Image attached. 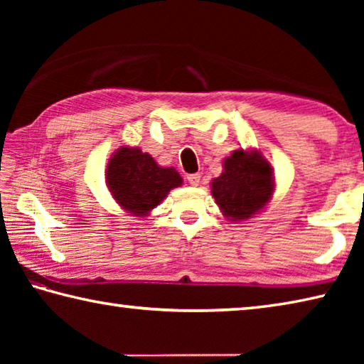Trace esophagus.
Returning <instances> with one entry per match:
<instances>
[{
  "mask_svg": "<svg viewBox=\"0 0 364 364\" xmlns=\"http://www.w3.org/2000/svg\"><path fill=\"white\" fill-rule=\"evenodd\" d=\"M188 183L193 184V186H199L200 175H199V173H191V175H188Z\"/></svg>",
  "mask_w": 364,
  "mask_h": 364,
  "instance_id": "esophagus-1",
  "label": "esophagus"
}]
</instances>
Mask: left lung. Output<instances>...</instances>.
<instances>
[{"label": "left lung", "instance_id": "obj_1", "mask_svg": "<svg viewBox=\"0 0 364 364\" xmlns=\"http://www.w3.org/2000/svg\"><path fill=\"white\" fill-rule=\"evenodd\" d=\"M210 186L225 217L242 221L267 207L274 191L273 168L258 151L236 149L223 160V173Z\"/></svg>", "mask_w": 364, "mask_h": 364}]
</instances>
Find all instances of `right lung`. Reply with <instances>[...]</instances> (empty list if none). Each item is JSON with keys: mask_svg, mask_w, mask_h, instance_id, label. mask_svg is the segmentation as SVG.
I'll use <instances>...</instances> for the list:
<instances>
[{"mask_svg": "<svg viewBox=\"0 0 364 364\" xmlns=\"http://www.w3.org/2000/svg\"><path fill=\"white\" fill-rule=\"evenodd\" d=\"M106 184L117 204L134 217H147L183 178L173 167H160L139 147L122 146L109 159Z\"/></svg>", "mask_w": 364, "mask_h": 364, "instance_id": "right-lung-1", "label": "right lung"}]
</instances>
